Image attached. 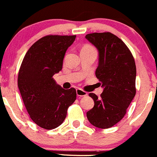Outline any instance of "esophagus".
Masks as SVG:
<instances>
[{"label": "esophagus", "mask_w": 157, "mask_h": 157, "mask_svg": "<svg viewBox=\"0 0 157 157\" xmlns=\"http://www.w3.org/2000/svg\"><path fill=\"white\" fill-rule=\"evenodd\" d=\"M76 94L77 96H78V97H85V96H86L88 94H87L86 91H83V90H82L81 88H77Z\"/></svg>", "instance_id": "34e87169"}]
</instances>
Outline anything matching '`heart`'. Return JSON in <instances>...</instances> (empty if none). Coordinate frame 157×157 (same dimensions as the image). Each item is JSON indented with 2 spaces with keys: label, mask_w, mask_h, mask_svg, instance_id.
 <instances>
[{
  "label": "heart",
  "mask_w": 157,
  "mask_h": 157,
  "mask_svg": "<svg viewBox=\"0 0 157 157\" xmlns=\"http://www.w3.org/2000/svg\"><path fill=\"white\" fill-rule=\"evenodd\" d=\"M84 49H93V48L91 47V46H86L85 47H84Z\"/></svg>",
  "instance_id": "1"
}]
</instances>
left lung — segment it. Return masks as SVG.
Returning <instances> with one entry per match:
<instances>
[{
    "label": "left lung",
    "instance_id": "8db88e82",
    "mask_svg": "<svg viewBox=\"0 0 157 157\" xmlns=\"http://www.w3.org/2000/svg\"><path fill=\"white\" fill-rule=\"evenodd\" d=\"M85 38L98 51L95 75L104 88L100 98L89 94L94 105L87 118L96 128L107 129L124 117L136 94V65L128 46L114 34L94 33Z\"/></svg>",
    "mask_w": 157,
    "mask_h": 157
}]
</instances>
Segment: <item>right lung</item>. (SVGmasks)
I'll list each match as a JSON object with an SVG mask.
<instances>
[{"instance_id":"right-lung-1","label":"right lung","mask_w":157,"mask_h":157,"mask_svg":"<svg viewBox=\"0 0 157 157\" xmlns=\"http://www.w3.org/2000/svg\"><path fill=\"white\" fill-rule=\"evenodd\" d=\"M76 36L49 35L37 40L24 56L18 88L33 121L46 130L59 126L76 99L74 88L64 89L52 76L63 69V59Z\"/></svg>"}]
</instances>
